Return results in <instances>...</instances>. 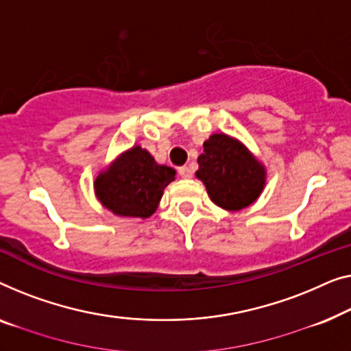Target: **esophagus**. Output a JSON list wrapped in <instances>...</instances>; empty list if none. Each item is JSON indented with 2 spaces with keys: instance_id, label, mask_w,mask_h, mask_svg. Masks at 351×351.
<instances>
[{
  "instance_id": "esophagus-1",
  "label": "esophagus",
  "mask_w": 351,
  "mask_h": 351,
  "mask_svg": "<svg viewBox=\"0 0 351 351\" xmlns=\"http://www.w3.org/2000/svg\"><path fill=\"white\" fill-rule=\"evenodd\" d=\"M178 173H180L181 178H184V180H189V178H192V170L187 165L180 167V169H178Z\"/></svg>"
}]
</instances>
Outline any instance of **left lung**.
Masks as SVG:
<instances>
[{
	"label": "left lung",
	"mask_w": 351,
	"mask_h": 351,
	"mask_svg": "<svg viewBox=\"0 0 351 351\" xmlns=\"http://www.w3.org/2000/svg\"><path fill=\"white\" fill-rule=\"evenodd\" d=\"M195 176L221 208L237 211L253 204L265 186V169L243 143L215 133L204 143Z\"/></svg>",
	"instance_id": "obj_1"
}]
</instances>
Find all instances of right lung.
Wrapping results in <instances>:
<instances>
[{
	"label": "right lung",
	"instance_id": "1",
	"mask_svg": "<svg viewBox=\"0 0 351 351\" xmlns=\"http://www.w3.org/2000/svg\"><path fill=\"white\" fill-rule=\"evenodd\" d=\"M176 171L156 164L146 149L133 146L95 178L93 187L101 205L117 216L149 218Z\"/></svg>",
	"mask_w": 351,
	"mask_h": 351
}]
</instances>
